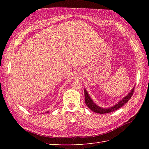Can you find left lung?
I'll list each match as a JSON object with an SVG mask.
<instances>
[{"instance_id": "8db88e82", "label": "left lung", "mask_w": 149, "mask_h": 149, "mask_svg": "<svg viewBox=\"0 0 149 149\" xmlns=\"http://www.w3.org/2000/svg\"><path fill=\"white\" fill-rule=\"evenodd\" d=\"M134 88H135V86L133 87V88L130 90V91L127 94V95H126L125 97H124L118 103H116L115 105L107 108H104L97 106L96 104L92 100V99L89 96L88 91H86V89L84 88L85 103L87 105L88 107H89V109L92 110L93 112H95L96 113H99V114L109 113V112H113L117 109H119L120 107L123 106L125 103H127L128 102V101L130 98H131V96H132Z\"/></svg>"}]
</instances>
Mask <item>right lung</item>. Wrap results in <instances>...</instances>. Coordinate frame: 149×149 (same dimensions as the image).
Instances as JSON below:
<instances>
[{"label": "right lung", "mask_w": 149, "mask_h": 149, "mask_svg": "<svg viewBox=\"0 0 149 149\" xmlns=\"http://www.w3.org/2000/svg\"><path fill=\"white\" fill-rule=\"evenodd\" d=\"M47 112H48V111H47Z\"/></svg>", "instance_id": "1"}]
</instances>
